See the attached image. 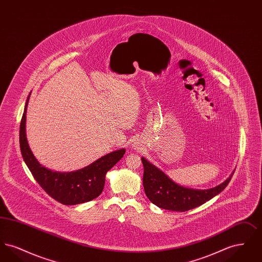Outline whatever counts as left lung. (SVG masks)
Listing matches in <instances>:
<instances>
[{
	"instance_id": "1",
	"label": "left lung",
	"mask_w": 262,
	"mask_h": 262,
	"mask_svg": "<svg viewBox=\"0 0 262 262\" xmlns=\"http://www.w3.org/2000/svg\"><path fill=\"white\" fill-rule=\"evenodd\" d=\"M143 187L148 200L156 206L171 211L185 212L195 208L219 194L230 183L233 173L220 184L208 189H194L180 186L144 157Z\"/></svg>"
}]
</instances>
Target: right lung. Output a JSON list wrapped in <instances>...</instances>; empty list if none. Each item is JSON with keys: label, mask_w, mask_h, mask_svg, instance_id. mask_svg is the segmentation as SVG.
Returning <instances> with one entry per match:
<instances>
[{"label": "right lung", "mask_w": 262, "mask_h": 262, "mask_svg": "<svg viewBox=\"0 0 262 262\" xmlns=\"http://www.w3.org/2000/svg\"><path fill=\"white\" fill-rule=\"evenodd\" d=\"M28 101L29 96L26 100L20 122L19 145L25 164L39 186L51 198L64 205L80 204L99 196L104 188L107 172L123 158L125 149L113 151L75 172L61 173L47 169L38 162L27 142L25 123Z\"/></svg>", "instance_id": "add662e5"}]
</instances>
